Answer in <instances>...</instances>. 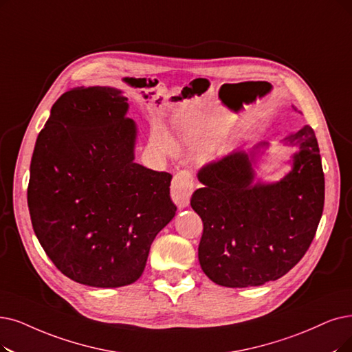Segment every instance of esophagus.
<instances>
[{"mask_svg":"<svg viewBox=\"0 0 352 352\" xmlns=\"http://www.w3.org/2000/svg\"><path fill=\"white\" fill-rule=\"evenodd\" d=\"M195 188V177L189 170H180L175 175L172 182V198L179 208L189 205L190 195Z\"/></svg>","mask_w":352,"mask_h":352,"instance_id":"esophagus-1","label":"esophagus"}]
</instances>
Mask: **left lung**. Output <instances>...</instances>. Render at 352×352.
I'll return each mask as SVG.
<instances>
[{
  "instance_id": "1",
  "label": "left lung",
  "mask_w": 352,
  "mask_h": 352,
  "mask_svg": "<svg viewBox=\"0 0 352 352\" xmlns=\"http://www.w3.org/2000/svg\"><path fill=\"white\" fill-rule=\"evenodd\" d=\"M298 144L293 170L277 184L252 185L251 153L236 150L209 163L190 206L204 222L198 257L225 287L261 286L290 272L311 247L325 202V176L314 129L287 135Z\"/></svg>"
}]
</instances>
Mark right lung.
Instances as JSON below:
<instances>
[{
    "instance_id": "1",
    "label": "right lung",
    "mask_w": 352,
    "mask_h": 352,
    "mask_svg": "<svg viewBox=\"0 0 352 352\" xmlns=\"http://www.w3.org/2000/svg\"><path fill=\"white\" fill-rule=\"evenodd\" d=\"M127 109L114 88L69 89L53 104L33 151V230L53 264L80 285L134 283L177 209L172 175L134 163Z\"/></svg>"
}]
</instances>
